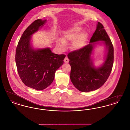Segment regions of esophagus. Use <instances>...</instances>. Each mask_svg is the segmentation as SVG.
I'll return each instance as SVG.
<instances>
[{
    "mask_svg": "<svg viewBox=\"0 0 130 130\" xmlns=\"http://www.w3.org/2000/svg\"><path fill=\"white\" fill-rule=\"evenodd\" d=\"M64 61L65 63H68V62H69V59H68V58L67 57H66L64 58Z\"/></svg>",
    "mask_w": 130,
    "mask_h": 130,
    "instance_id": "1",
    "label": "esophagus"
}]
</instances>
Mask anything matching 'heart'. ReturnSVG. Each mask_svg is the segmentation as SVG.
Instances as JSON below:
<instances>
[{"instance_id": "obj_1", "label": "heart", "mask_w": 130, "mask_h": 130, "mask_svg": "<svg viewBox=\"0 0 130 130\" xmlns=\"http://www.w3.org/2000/svg\"><path fill=\"white\" fill-rule=\"evenodd\" d=\"M82 28L79 26H74L64 31L62 39L56 40L57 45L62 50L65 49L66 43L73 42L72 47L75 50L81 49L84 46L86 39L85 32H80Z\"/></svg>"}]
</instances>
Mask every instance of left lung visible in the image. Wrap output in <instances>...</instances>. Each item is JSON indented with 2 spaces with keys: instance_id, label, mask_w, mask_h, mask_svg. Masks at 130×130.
Returning a JSON list of instances; mask_svg holds the SVG:
<instances>
[{
  "instance_id": "8db88e82",
  "label": "left lung",
  "mask_w": 130,
  "mask_h": 130,
  "mask_svg": "<svg viewBox=\"0 0 130 130\" xmlns=\"http://www.w3.org/2000/svg\"><path fill=\"white\" fill-rule=\"evenodd\" d=\"M100 41H104L107 53L104 64L96 68L93 64L91 55L95 44ZM67 56L71 67L70 79L77 90L88 92L102 86L111 74L113 63V45L103 25L98 22L90 43L81 49L69 53Z\"/></svg>"
}]
</instances>
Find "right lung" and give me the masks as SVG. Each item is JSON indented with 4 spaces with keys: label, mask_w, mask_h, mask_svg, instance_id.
<instances>
[{
    "label": "right lung",
    "mask_w": 130,
    "mask_h": 130,
    "mask_svg": "<svg viewBox=\"0 0 130 130\" xmlns=\"http://www.w3.org/2000/svg\"><path fill=\"white\" fill-rule=\"evenodd\" d=\"M46 20L37 19L24 31L15 52V63L19 76L26 86L42 90L50 86L55 78L56 71L64 62L65 55L52 53L49 48L34 49L31 35L41 28Z\"/></svg>",
    "instance_id": "obj_1"
}]
</instances>
